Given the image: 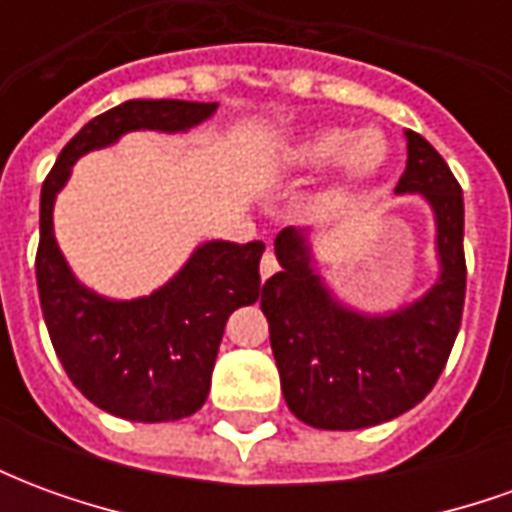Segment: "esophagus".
I'll list each match as a JSON object with an SVG mask.
<instances>
[{
    "mask_svg": "<svg viewBox=\"0 0 512 512\" xmlns=\"http://www.w3.org/2000/svg\"><path fill=\"white\" fill-rule=\"evenodd\" d=\"M277 257H274V252H271V249H266V252H263V257H260V277L263 279H268L271 277V274H274V271H277Z\"/></svg>",
    "mask_w": 512,
    "mask_h": 512,
    "instance_id": "34e87169",
    "label": "esophagus"
}]
</instances>
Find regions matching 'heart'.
I'll use <instances>...</instances> for the list:
<instances>
[{
    "instance_id": "1",
    "label": "heart",
    "mask_w": 512,
    "mask_h": 512,
    "mask_svg": "<svg viewBox=\"0 0 512 512\" xmlns=\"http://www.w3.org/2000/svg\"><path fill=\"white\" fill-rule=\"evenodd\" d=\"M386 156H389V145L376 128H365L354 136L348 128H321L290 147L285 164L290 169H318L337 158L340 178L345 183H359L373 178L384 167Z\"/></svg>"
}]
</instances>
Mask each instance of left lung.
Here are the masks:
<instances>
[{
  "label": "left lung",
  "instance_id": "8db88e82",
  "mask_svg": "<svg viewBox=\"0 0 512 512\" xmlns=\"http://www.w3.org/2000/svg\"><path fill=\"white\" fill-rule=\"evenodd\" d=\"M397 194H422L436 219V285L384 315L351 310L312 268L310 238L285 227L274 241L282 271L260 293L288 408L312 428L359 430L425 400L447 365L466 296L463 191L428 139L406 131Z\"/></svg>",
  "mask_w": 512,
  "mask_h": 512
}]
</instances>
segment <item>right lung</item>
Segmentation results:
<instances>
[{
	"label": "right lung",
	"mask_w": 512,
	"mask_h": 512,
	"mask_svg": "<svg viewBox=\"0 0 512 512\" xmlns=\"http://www.w3.org/2000/svg\"><path fill=\"white\" fill-rule=\"evenodd\" d=\"M219 104L126 101L93 117L62 147L40 191V244L35 257L40 307L51 345L73 386L90 403L131 422H172L200 411L224 323L260 299L266 244L205 241L167 285L150 296L117 301L73 277L54 238V200L73 164L128 131H189Z\"/></svg>",
	"instance_id": "right-lung-1"
}]
</instances>
